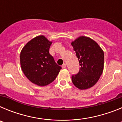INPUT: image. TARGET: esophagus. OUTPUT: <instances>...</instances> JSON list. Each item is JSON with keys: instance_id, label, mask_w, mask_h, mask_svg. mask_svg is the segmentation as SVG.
<instances>
[{"instance_id": "esophagus-1", "label": "esophagus", "mask_w": 122, "mask_h": 122, "mask_svg": "<svg viewBox=\"0 0 122 122\" xmlns=\"http://www.w3.org/2000/svg\"><path fill=\"white\" fill-rule=\"evenodd\" d=\"M62 67L63 68H65L66 67V63H63V64L62 65Z\"/></svg>"}]
</instances>
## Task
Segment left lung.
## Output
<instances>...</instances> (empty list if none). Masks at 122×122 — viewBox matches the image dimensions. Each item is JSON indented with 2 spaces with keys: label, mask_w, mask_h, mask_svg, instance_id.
I'll return each instance as SVG.
<instances>
[{
  "label": "left lung",
  "mask_w": 122,
  "mask_h": 122,
  "mask_svg": "<svg viewBox=\"0 0 122 122\" xmlns=\"http://www.w3.org/2000/svg\"><path fill=\"white\" fill-rule=\"evenodd\" d=\"M81 66L77 74L72 75L73 84L81 90L94 86L102 74L104 52L94 40L86 36L79 37L71 43Z\"/></svg>",
  "instance_id": "1"
}]
</instances>
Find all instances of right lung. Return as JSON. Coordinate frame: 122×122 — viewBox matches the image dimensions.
<instances>
[{"mask_svg":"<svg viewBox=\"0 0 122 122\" xmlns=\"http://www.w3.org/2000/svg\"><path fill=\"white\" fill-rule=\"evenodd\" d=\"M52 42L43 35L28 42L20 54L22 70L30 81L39 86L53 82L62 67L55 62L49 54Z\"/></svg>","mask_w":122,"mask_h":122,"instance_id":"1","label":"right lung"}]
</instances>
